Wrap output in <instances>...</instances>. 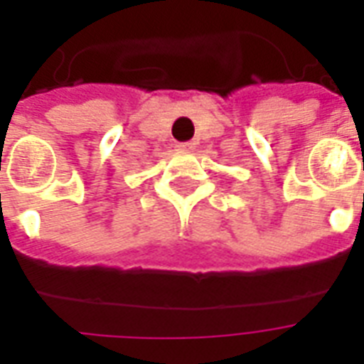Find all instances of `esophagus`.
<instances>
[{
  "mask_svg": "<svg viewBox=\"0 0 364 364\" xmlns=\"http://www.w3.org/2000/svg\"><path fill=\"white\" fill-rule=\"evenodd\" d=\"M194 147V143L185 141V143H177V151H191Z\"/></svg>",
  "mask_w": 364,
  "mask_h": 364,
  "instance_id": "1",
  "label": "esophagus"
}]
</instances>
